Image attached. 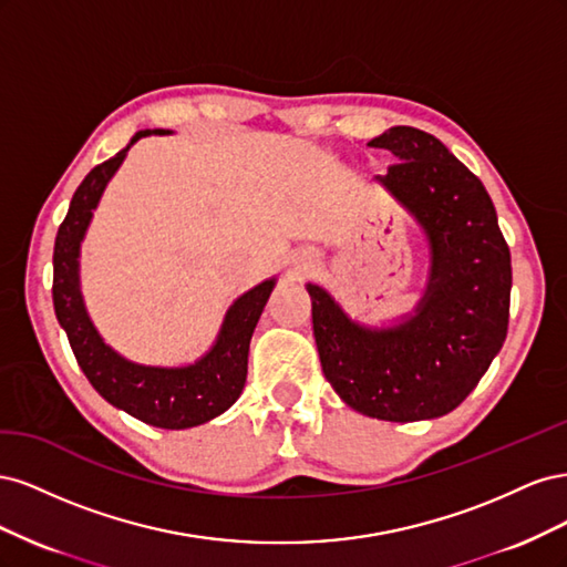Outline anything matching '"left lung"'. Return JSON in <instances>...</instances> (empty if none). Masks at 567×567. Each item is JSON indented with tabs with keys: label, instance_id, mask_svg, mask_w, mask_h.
<instances>
[{
	"label": "left lung",
	"instance_id": "left-lung-1",
	"mask_svg": "<svg viewBox=\"0 0 567 567\" xmlns=\"http://www.w3.org/2000/svg\"><path fill=\"white\" fill-rule=\"evenodd\" d=\"M369 146L400 161L375 182L419 221L431 271L414 315L381 329L352 321L321 286L307 284L321 369L359 414L437 419L468 398L504 346L511 252L483 182L433 134L398 125Z\"/></svg>",
	"mask_w": 567,
	"mask_h": 567
}]
</instances>
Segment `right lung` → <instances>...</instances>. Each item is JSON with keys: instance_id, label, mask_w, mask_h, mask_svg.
I'll use <instances>...</instances> for the list:
<instances>
[{"instance_id": "right-lung-1", "label": "right lung", "mask_w": 567, "mask_h": 567, "mask_svg": "<svg viewBox=\"0 0 567 567\" xmlns=\"http://www.w3.org/2000/svg\"><path fill=\"white\" fill-rule=\"evenodd\" d=\"M148 134L169 132H136L127 148L96 165L78 186L56 234L51 296H54L56 319L71 342L78 364L101 398L148 425L184 431L225 414L244 392L250 338L277 279L257 284L234 300L221 321L215 346L188 367L134 364L106 346L84 310L80 293V246L106 184L123 165L130 146Z\"/></svg>"}]
</instances>
